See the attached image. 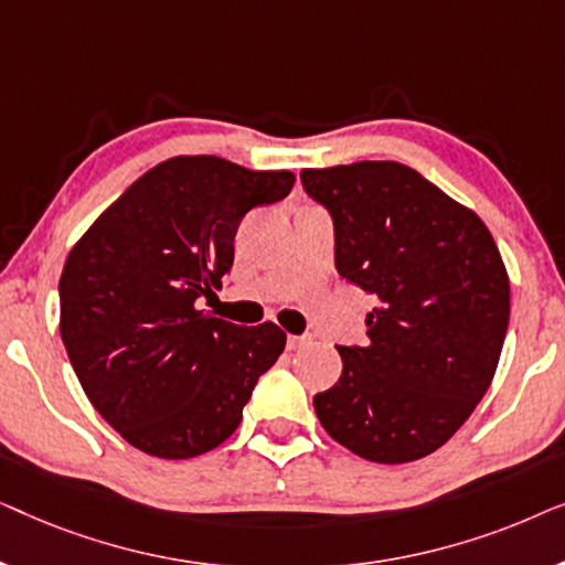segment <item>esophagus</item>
<instances>
[{
    "label": "esophagus",
    "mask_w": 565,
    "mask_h": 565,
    "mask_svg": "<svg viewBox=\"0 0 565 565\" xmlns=\"http://www.w3.org/2000/svg\"><path fill=\"white\" fill-rule=\"evenodd\" d=\"M308 342H311V337L290 334V337H288V350H300V347H306Z\"/></svg>",
    "instance_id": "34e87169"
}]
</instances>
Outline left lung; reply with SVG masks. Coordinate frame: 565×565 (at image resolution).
I'll list each match as a JSON object with an SVG mask.
<instances>
[{
  "label": "left lung",
  "instance_id": "left-lung-1",
  "mask_svg": "<svg viewBox=\"0 0 565 565\" xmlns=\"http://www.w3.org/2000/svg\"><path fill=\"white\" fill-rule=\"evenodd\" d=\"M329 207L337 273L377 306L367 344L337 347L342 375L316 393L321 427L360 458L412 462L443 447L497 373L509 275L491 231L398 161L300 172Z\"/></svg>",
  "mask_w": 565,
  "mask_h": 565
}]
</instances>
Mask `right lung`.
Segmentation results:
<instances>
[{"label":"right lung","instance_id":"obj_1","mask_svg":"<svg viewBox=\"0 0 565 565\" xmlns=\"http://www.w3.org/2000/svg\"><path fill=\"white\" fill-rule=\"evenodd\" d=\"M288 169L172 157L138 177L72 246L61 339L92 406L146 455L184 460L234 435L259 375L285 350L273 321L238 327L198 308L234 265L238 223L288 195Z\"/></svg>","mask_w":565,"mask_h":565}]
</instances>
